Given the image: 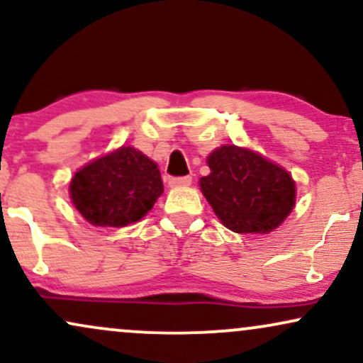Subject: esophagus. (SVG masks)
<instances>
[{"mask_svg":"<svg viewBox=\"0 0 363 363\" xmlns=\"http://www.w3.org/2000/svg\"><path fill=\"white\" fill-rule=\"evenodd\" d=\"M193 177L191 176H181V177H169V186L170 187H182V186H189Z\"/></svg>","mask_w":363,"mask_h":363,"instance_id":"obj_1","label":"esophagus"}]
</instances>
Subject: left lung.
I'll return each mask as SVG.
<instances>
[{
	"instance_id": "1",
	"label": "left lung",
	"mask_w": 363,
	"mask_h": 363,
	"mask_svg": "<svg viewBox=\"0 0 363 363\" xmlns=\"http://www.w3.org/2000/svg\"><path fill=\"white\" fill-rule=\"evenodd\" d=\"M208 165L211 174L201 177V191L231 231L269 233L294 208L289 172L255 152L223 145L208 157Z\"/></svg>"
}]
</instances>
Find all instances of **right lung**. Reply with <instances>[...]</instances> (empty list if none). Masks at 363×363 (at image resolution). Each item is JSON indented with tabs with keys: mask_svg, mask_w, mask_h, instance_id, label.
Instances as JSON below:
<instances>
[{
	"mask_svg": "<svg viewBox=\"0 0 363 363\" xmlns=\"http://www.w3.org/2000/svg\"><path fill=\"white\" fill-rule=\"evenodd\" d=\"M74 206L94 226H126L142 220L164 193L154 160L132 147H121L74 174Z\"/></svg>",
	"mask_w": 363,
	"mask_h": 363,
	"instance_id": "obj_1",
	"label": "right lung"
}]
</instances>
